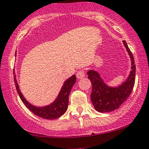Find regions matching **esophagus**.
<instances>
[{
	"label": "esophagus",
	"mask_w": 149,
	"mask_h": 149,
	"mask_svg": "<svg viewBox=\"0 0 149 149\" xmlns=\"http://www.w3.org/2000/svg\"><path fill=\"white\" fill-rule=\"evenodd\" d=\"M85 76V73L83 70H79V71L76 73V77L78 79H81L82 78H84Z\"/></svg>",
	"instance_id": "34e87169"
}]
</instances>
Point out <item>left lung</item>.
Instances as JSON below:
<instances>
[{
    "label": "left lung",
    "instance_id": "1",
    "mask_svg": "<svg viewBox=\"0 0 149 149\" xmlns=\"http://www.w3.org/2000/svg\"><path fill=\"white\" fill-rule=\"evenodd\" d=\"M124 46L131 60V70L127 79L118 86H111L105 83L100 74L94 70H88V79L92 86L91 101L94 107L100 113H108L118 109L120 105L129 97L134 87L135 80V65L134 57L126 41Z\"/></svg>",
    "mask_w": 149,
    "mask_h": 149
}]
</instances>
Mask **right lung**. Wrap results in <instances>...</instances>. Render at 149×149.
Here are the masks:
<instances>
[{
    "instance_id": "1",
    "label": "right lung",
    "mask_w": 149,
    "mask_h": 149,
    "mask_svg": "<svg viewBox=\"0 0 149 149\" xmlns=\"http://www.w3.org/2000/svg\"><path fill=\"white\" fill-rule=\"evenodd\" d=\"M16 54H17V51L15 52V56ZM14 82H15L16 89L18 92L19 96L20 99L22 100L23 103L24 104V105L36 116L45 119H57L65 113L68 109V106L69 95H70L72 87L76 81V75H73L70 78H68L67 80L65 81L58 95L52 103L44 105V106H36V105L30 103L21 92L15 73L14 75Z\"/></svg>"
}]
</instances>
